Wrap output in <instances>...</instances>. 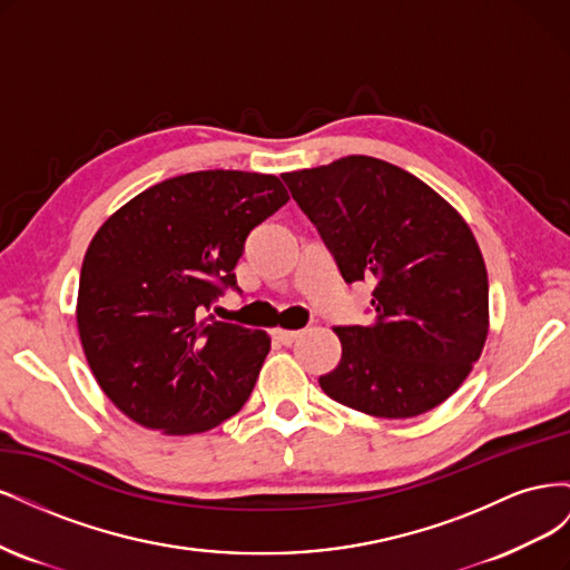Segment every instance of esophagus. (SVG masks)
I'll use <instances>...</instances> for the list:
<instances>
[{
  "label": "esophagus",
  "instance_id": "obj_1",
  "mask_svg": "<svg viewBox=\"0 0 570 570\" xmlns=\"http://www.w3.org/2000/svg\"><path fill=\"white\" fill-rule=\"evenodd\" d=\"M271 335H273V340H275V342L285 344V347H289V344H292V342H297V337H299V333H297V331H283V327H275V331H273Z\"/></svg>",
  "mask_w": 570,
  "mask_h": 570
}]
</instances>
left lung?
I'll list each match as a JSON object with an SVG mask.
<instances>
[{"label": "left lung", "mask_w": 570, "mask_h": 570, "mask_svg": "<svg viewBox=\"0 0 570 570\" xmlns=\"http://www.w3.org/2000/svg\"><path fill=\"white\" fill-rule=\"evenodd\" d=\"M344 283L373 285L371 323L337 325L331 400L377 419H413L454 394L488 340V271L471 228L404 168L344 157L281 176Z\"/></svg>", "instance_id": "8db88e82"}]
</instances>
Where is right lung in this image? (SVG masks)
Segmentation results:
<instances>
[{
  "mask_svg": "<svg viewBox=\"0 0 570 570\" xmlns=\"http://www.w3.org/2000/svg\"><path fill=\"white\" fill-rule=\"evenodd\" d=\"M287 199L275 176L197 170L151 185L97 230L78 333L99 387L128 419L195 435L245 406L271 337L199 316L237 289L247 235Z\"/></svg>",
  "mask_w": 570,
  "mask_h": 570,
  "instance_id": "1",
  "label": "right lung"
}]
</instances>
